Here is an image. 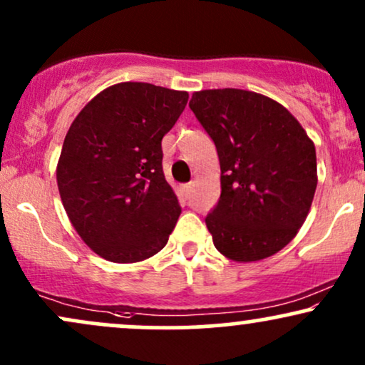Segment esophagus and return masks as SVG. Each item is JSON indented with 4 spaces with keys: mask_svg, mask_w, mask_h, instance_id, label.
<instances>
[{
    "mask_svg": "<svg viewBox=\"0 0 365 365\" xmlns=\"http://www.w3.org/2000/svg\"><path fill=\"white\" fill-rule=\"evenodd\" d=\"M180 190H182V195L187 197L190 195V192H192V183H185V185H182V188H180Z\"/></svg>",
    "mask_w": 365,
    "mask_h": 365,
    "instance_id": "34e87169",
    "label": "esophagus"
}]
</instances>
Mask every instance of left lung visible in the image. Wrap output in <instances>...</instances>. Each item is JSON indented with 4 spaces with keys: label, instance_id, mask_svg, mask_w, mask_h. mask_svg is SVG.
I'll return each instance as SVG.
<instances>
[{
    "label": "left lung",
    "instance_id": "1",
    "mask_svg": "<svg viewBox=\"0 0 365 365\" xmlns=\"http://www.w3.org/2000/svg\"><path fill=\"white\" fill-rule=\"evenodd\" d=\"M190 110L215 142L221 195L206 216L215 247L238 262L282 250L311 209L316 148L282 104L242 89L194 92Z\"/></svg>",
    "mask_w": 365,
    "mask_h": 365
}]
</instances>
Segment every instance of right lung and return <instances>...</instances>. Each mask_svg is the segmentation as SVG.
Instances as JSON below:
<instances>
[{
    "label": "right lung",
    "instance_id": "right-lung-1",
    "mask_svg": "<svg viewBox=\"0 0 365 365\" xmlns=\"http://www.w3.org/2000/svg\"><path fill=\"white\" fill-rule=\"evenodd\" d=\"M187 101L183 91L116 83L66 133L56 170L63 207L106 261H144L168 242L182 207L163 173L161 140Z\"/></svg>",
    "mask_w": 365,
    "mask_h": 365
}]
</instances>
